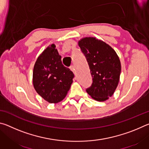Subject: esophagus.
Instances as JSON below:
<instances>
[{"instance_id":"34e87169","label":"esophagus","mask_w":149,"mask_h":149,"mask_svg":"<svg viewBox=\"0 0 149 149\" xmlns=\"http://www.w3.org/2000/svg\"><path fill=\"white\" fill-rule=\"evenodd\" d=\"M70 69L73 72H74V74H75V68H74V65H71V66L70 67Z\"/></svg>"}]
</instances>
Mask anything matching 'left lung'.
Returning <instances> with one entry per match:
<instances>
[{"label":"left lung","instance_id":"8db88e82","mask_svg":"<svg viewBox=\"0 0 149 149\" xmlns=\"http://www.w3.org/2000/svg\"><path fill=\"white\" fill-rule=\"evenodd\" d=\"M78 45L86 57L93 77L87 92L93 99L103 102L114 94L120 81L121 62L109 45L95 37L81 39Z\"/></svg>","mask_w":149,"mask_h":149}]
</instances>
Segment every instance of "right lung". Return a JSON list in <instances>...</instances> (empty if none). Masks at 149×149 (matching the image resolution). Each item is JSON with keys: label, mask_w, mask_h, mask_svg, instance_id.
Instances as JSON below:
<instances>
[{"label": "right lung", "mask_w": 149, "mask_h": 149, "mask_svg": "<svg viewBox=\"0 0 149 149\" xmlns=\"http://www.w3.org/2000/svg\"><path fill=\"white\" fill-rule=\"evenodd\" d=\"M56 45H50L37 58L33 72V84L36 92L49 103L64 99L74 75L62 63Z\"/></svg>", "instance_id": "obj_1"}]
</instances>
